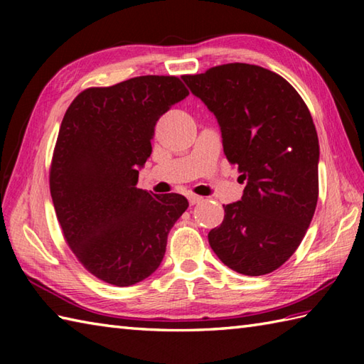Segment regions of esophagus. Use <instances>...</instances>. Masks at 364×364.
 <instances>
[{"mask_svg": "<svg viewBox=\"0 0 364 364\" xmlns=\"http://www.w3.org/2000/svg\"><path fill=\"white\" fill-rule=\"evenodd\" d=\"M188 200H189L191 205H197V203L202 202L203 198L200 197V196H196V194H189V196H188Z\"/></svg>", "mask_w": 364, "mask_h": 364, "instance_id": "esophagus-1", "label": "esophagus"}]
</instances>
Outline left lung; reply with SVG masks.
I'll return each instance as SVG.
<instances>
[{
	"label": "left lung",
	"instance_id": "obj_1",
	"mask_svg": "<svg viewBox=\"0 0 364 364\" xmlns=\"http://www.w3.org/2000/svg\"><path fill=\"white\" fill-rule=\"evenodd\" d=\"M192 94L219 122L223 153L245 181L239 202L208 235L230 269L258 277L288 261L318 205L319 141L304 100L280 75L250 64H223L184 75Z\"/></svg>",
	"mask_w": 364,
	"mask_h": 364
}]
</instances>
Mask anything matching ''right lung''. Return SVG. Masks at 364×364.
Masks as SVG:
<instances>
[{
	"label": "right lung",
	"mask_w": 364,
	"mask_h": 364,
	"mask_svg": "<svg viewBox=\"0 0 364 364\" xmlns=\"http://www.w3.org/2000/svg\"><path fill=\"white\" fill-rule=\"evenodd\" d=\"M188 95L176 76L146 75L89 87L68 106L50 192L65 242L100 280L131 286L150 277L164 258L170 228L188 210L180 194L136 188L154 125Z\"/></svg>",
	"instance_id": "right-lung-1"
}]
</instances>
